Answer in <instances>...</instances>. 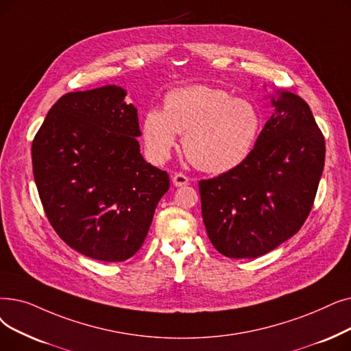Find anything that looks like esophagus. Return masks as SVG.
<instances>
[{
  "label": "esophagus",
  "mask_w": 351,
  "mask_h": 351,
  "mask_svg": "<svg viewBox=\"0 0 351 351\" xmlns=\"http://www.w3.org/2000/svg\"><path fill=\"white\" fill-rule=\"evenodd\" d=\"M172 182H173L175 186H185V185L189 184V178L186 175L179 172V173H175L172 176Z\"/></svg>",
  "instance_id": "esophagus-1"
}]
</instances>
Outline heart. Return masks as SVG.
<instances>
[{"mask_svg":"<svg viewBox=\"0 0 351 351\" xmlns=\"http://www.w3.org/2000/svg\"><path fill=\"white\" fill-rule=\"evenodd\" d=\"M260 128L261 114L254 103L197 84L169 91L162 112L149 110L142 138L149 155L163 162L176 146V133L184 134V150L195 166L225 172L248 156Z\"/></svg>","mask_w":351,"mask_h":351,"instance_id":"heart-1","label":"heart"}]
</instances>
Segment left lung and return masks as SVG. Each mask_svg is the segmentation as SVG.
<instances>
[{
  "mask_svg": "<svg viewBox=\"0 0 351 351\" xmlns=\"http://www.w3.org/2000/svg\"><path fill=\"white\" fill-rule=\"evenodd\" d=\"M254 149L234 169L199 180L202 218L218 252L256 258L297 234L314 205L326 141L310 106L282 91Z\"/></svg>",
  "mask_w": 351,
  "mask_h": 351,
  "instance_id": "obj_1",
  "label": "left lung"
}]
</instances>
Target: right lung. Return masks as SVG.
<instances>
[{"instance_id":"add662e5","label":"right lung","mask_w":351,"mask_h":351,"mask_svg":"<svg viewBox=\"0 0 351 351\" xmlns=\"http://www.w3.org/2000/svg\"><path fill=\"white\" fill-rule=\"evenodd\" d=\"M104 86L60 97L32 146L45 215L69 247L93 260L126 261L141 250L169 175L139 150L138 110Z\"/></svg>"}]
</instances>
